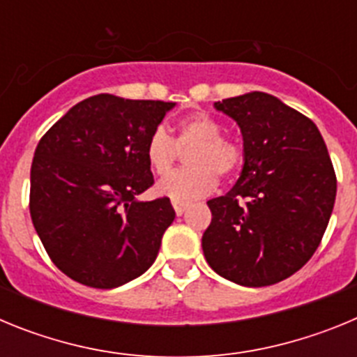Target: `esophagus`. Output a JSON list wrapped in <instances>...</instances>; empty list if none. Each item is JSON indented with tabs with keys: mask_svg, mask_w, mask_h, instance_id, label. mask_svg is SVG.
<instances>
[{
	"mask_svg": "<svg viewBox=\"0 0 357 357\" xmlns=\"http://www.w3.org/2000/svg\"><path fill=\"white\" fill-rule=\"evenodd\" d=\"M188 207H189L188 202H176V200H173V209H175V213L178 214V216H181V214H184V211L188 209Z\"/></svg>",
	"mask_w": 357,
	"mask_h": 357,
	"instance_id": "34e87169",
	"label": "esophagus"
}]
</instances>
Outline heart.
<instances>
[{"label": "heart", "mask_w": 357, "mask_h": 357, "mask_svg": "<svg viewBox=\"0 0 357 357\" xmlns=\"http://www.w3.org/2000/svg\"><path fill=\"white\" fill-rule=\"evenodd\" d=\"M223 134V125L206 112H195L175 123V137L164 128L151 132L144 148L146 162L155 175H166L173 168L178 148L185 150L188 168L169 173L157 184V193L176 202H189L211 193L216 175L232 176L243 164V148Z\"/></svg>", "instance_id": "obj_1"}]
</instances>
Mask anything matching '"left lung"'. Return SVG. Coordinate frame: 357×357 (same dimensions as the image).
Instances as JSON below:
<instances>
[{
	"instance_id": "left-lung-1",
	"label": "left lung",
	"mask_w": 357,
	"mask_h": 357,
	"mask_svg": "<svg viewBox=\"0 0 357 357\" xmlns=\"http://www.w3.org/2000/svg\"><path fill=\"white\" fill-rule=\"evenodd\" d=\"M214 107L238 123L245 164L234 188L207 202L204 255L236 284H277L324 238L336 198L329 151L317 125L272 94L254 91Z\"/></svg>"
}]
</instances>
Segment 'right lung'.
<instances>
[{"instance_id":"right-lung-1","label":"right lung","mask_w":357,"mask_h":357,"mask_svg":"<svg viewBox=\"0 0 357 357\" xmlns=\"http://www.w3.org/2000/svg\"><path fill=\"white\" fill-rule=\"evenodd\" d=\"M175 103L96 94L40 137L30 214L62 273L98 289L143 275L175 220L169 198L139 202L153 184L144 148Z\"/></svg>"}]
</instances>
